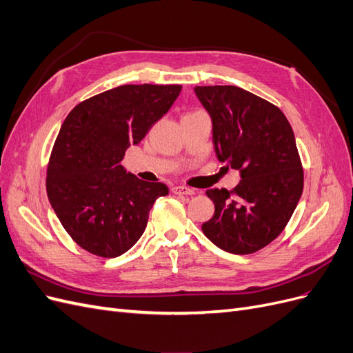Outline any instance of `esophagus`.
<instances>
[{
    "instance_id": "esophagus-1",
    "label": "esophagus",
    "mask_w": 353,
    "mask_h": 353,
    "mask_svg": "<svg viewBox=\"0 0 353 353\" xmlns=\"http://www.w3.org/2000/svg\"><path fill=\"white\" fill-rule=\"evenodd\" d=\"M172 193L178 194V196H193L196 191L190 187H184V185H176L172 188Z\"/></svg>"
}]
</instances>
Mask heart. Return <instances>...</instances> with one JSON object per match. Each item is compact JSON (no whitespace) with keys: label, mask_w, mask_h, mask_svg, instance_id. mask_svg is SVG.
<instances>
[{"label":"heart","mask_w":353,"mask_h":353,"mask_svg":"<svg viewBox=\"0 0 353 353\" xmlns=\"http://www.w3.org/2000/svg\"><path fill=\"white\" fill-rule=\"evenodd\" d=\"M194 113H196V112H194Z\"/></svg>","instance_id":"obj_1"}]
</instances>
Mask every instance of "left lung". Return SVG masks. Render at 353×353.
<instances>
[{
  "label": "left lung",
  "mask_w": 353,
  "mask_h": 353,
  "mask_svg": "<svg viewBox=\"0 0 353 353\" xmlns=\"http://www.w3.org/2000/svg\"><path fill=\"white\" fill-rule=\"evenodd\" d=\"M212 117L221 162L239 169L237 187L210 188L213 216L201 225L219 249L250 254L280 236L303 191V168L284 113L234 85L196 87Z\"/></svg>",
  "instance_id": "left-lung-1"
}]
</instances>
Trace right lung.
I'll list each match as a JSON object with an SVG mask.
<instances>
[{
	"label": "right lung",
	"mask_w": 353,
	"mask_h": 353,
	"mask_svg": "<svg viewBox=\"0 0 353 353\" xmlns=\"http://www.w3.org/2000/svg\"><path fill=\"white\" fill-rule=\"evenodd\" d=\"M181 85H121L74 105L63 122L47 168V194L79 248L116 258L143 236L162 183L126 174L125 150L138 144L174 104Z\"/></svg>",
	"instance_id": "1"
}]
</instances>
